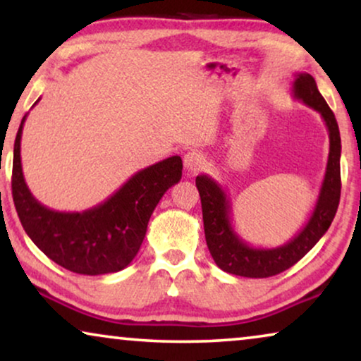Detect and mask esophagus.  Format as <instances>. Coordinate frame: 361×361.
I'll use <instances>...</instances> for the list:
<instances>
[{"instance_id": "obj_1", "label": "esophagus", "mask_w": 361, "mask_h": 361, "mask_svg": "<svg viewBox=\"0 0 361 361\" xmlns=\"http://www.w3.org/2000/svg\"><path fill=\"white\" fill-rule=\"evenodd\" d=\"M205 164V157L199 151H190L184 156V166L189 172L200 171Z\"/></svg>"}]
</instances>
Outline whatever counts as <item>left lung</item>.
<instances>
[{"mask_svg":"<svg viewBox=\"0 0 361 361\" xmlns=\"http://www.w3.org/2000/svg\"><path fill=\"white\" fill-rule=\"evenodd\" d=\"M293 95L320 113L329 130V159L327 169L320 187L317 202L307 224L299 230L293 240L276 248H255L236 233L231 225V204L226 192L210 176H197L195 185L199 189L204 215V230L207 246L212 258L225 273L243 278H269L289 269L307 255L314 245L329 230L340 202V131L334 111L320 95L317 83L309 73H295Z\"/></svg>","mask_w":361,"mask_h":361,"instance_id":"obj_1","label":"left lung"}]
</instances>
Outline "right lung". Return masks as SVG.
<instances>
[{"label":"right lung","mask_w":361,"mask_h":361,"mask_svg":"<svg viewBox=\"0 0 361 361\" xmlns=\"http://www.w3.org/2000/svg\"><path fill=\"white\" fill-rule=\"evenodd\" d=\"M26 118L14 141L11 179L14 207L24 231L47 258L72 273L97 276L125 269L140 251L156 205L180 180V156L136 172L97 207L57 212L42 205L24 180L21 136Z\"/></svg>","instance_id":"right-lung-1"}]
</instances>
